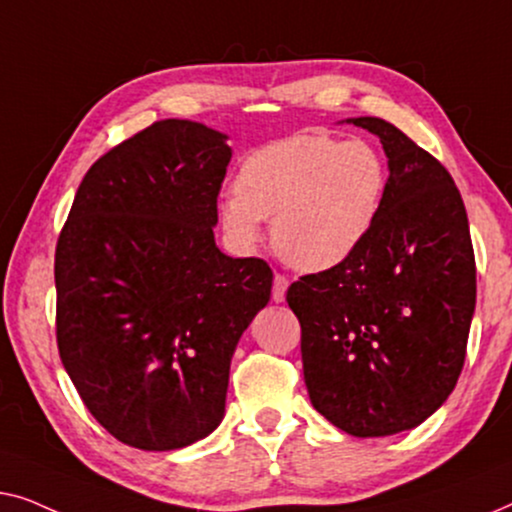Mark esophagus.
<instances>
[{
	"mask_svg": "<svg viewBox=\"0 0 512 512\" xmlns=\"http://www.w3.org/2000/svg\"><path fill=\"white\" fill-rule=\"evenodd\" d=\"M287 285H290V280H287L285 276H280V273H276V278H273V290H271V299L276 301V304L285 301Z\"/></svg>",
	"mask_w": 512,
	"mask_h": 512,
	"instance_id": "esophagus-1",
	"label": "esophagus"
}]
</instances>
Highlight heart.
<instances>
[{
    "label": "heart",
    "instance_id": "1",
    "mask_svg": "<svg viewBox=\"0 0 512 512\" xmlns=\"http://www.w3.org/2000/svg\"><path fill=\"white\" fill-rule=\"evenodd\" d=\"M385 197L387 167L371 143L294 134L243 160L218 215L239 250H253L273 218L276 253L294 269L320 273L364 246Z\"/></svg>",
    "mask_w": 512,
    "mask_h": 512
}]
</instances>
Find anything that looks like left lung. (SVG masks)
<instances>
[{"mask_svg":"<svg viewBox=\"0 0 512 512\" xmlns=\"http://www.w3.org/2000/svg\"><path fill=\"white\" fill-rule=\"evenodd\" d=\"M387 155V197L362 248L301 276L287 304L301 325L313 408L345 434L392 436L455 390L475 311L469 218L452 176L390 122L348 118Z\"/></svg>","mask_w":512,"mask_h":512,"instance_id":"obj_1","label":"left lung"}]
</instances>
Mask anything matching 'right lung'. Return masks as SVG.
Wrapping results in <instances>:
<instances>
[{
    "instance_id": "right-lung-1",
    "label": "right lung",
    "mask_w": 512,
    "mask_h": 512,
    "mask_svg": "<svg viewBox=\"0 0 512 512\" xmlns=\"http://www.w3.org/2000/svg\"><path fill=\"white\" fill-rule=\"evenodd\" d=\"M227 134L160 120L92 164L57 239V348L95 420L139 450L218 429L236 343L269 304L264 259L215 246Z\"/></svg>"
}]
</instances>
